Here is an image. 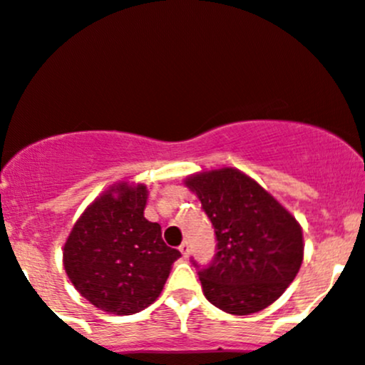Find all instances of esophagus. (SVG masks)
Returning <instances> with one entry per match:
<instances>
[{
    "instance_id": "1",
    "label": "esophagus",
    "mask_w": 365,
    "mask_h": 365,
    "mask_svg": "<svg viewBox=\"0 0 365 365\" xmlns=\"http://www.w3.org/2000/svg\"><path fill=\"white\" fill-rule=\"evenodd\" d=\"M180 253L183 255V258H187V256L190 255V242L189 241H183L182 244H180Z\"/></svg>"
}]
</instances>
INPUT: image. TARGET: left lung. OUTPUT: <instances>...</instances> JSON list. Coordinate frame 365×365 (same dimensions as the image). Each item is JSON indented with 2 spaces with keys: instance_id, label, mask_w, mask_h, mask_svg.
Returning a JSON list of instances; mask_svg holds the SVG:
<instances>
[{
  "instance_id": "left-lung-1",
  "label": "left lung",
  "mask_w": 365,
  "mask_h": 365,
  "mask_svg": "<svg viewBox=\"0 0 365 365\" xmlns=\"http://www.w3.org/2000/svg\"><path fill=\"white\" fill-rule=\"evenodd\" d=\"M215 228L216 255L201 267L204 296L220 310L250 315L275 302L303 262L294 216L241 171L223 168L187 180Z\"/></svg>"
}]
</instances>
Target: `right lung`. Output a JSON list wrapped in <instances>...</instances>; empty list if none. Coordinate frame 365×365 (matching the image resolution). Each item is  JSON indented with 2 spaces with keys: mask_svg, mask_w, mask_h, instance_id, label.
Here are the masks:
<instances>
[{
  "mask_svg": "<svg viewBox=\"0 0 365 365\" xmlns=\"http://www.w3.org/2000/svg\"><path fill=\"white\" fill-rule=\"evenodd\" d=\"M143 185L112 187L81 215L63 246V267L91 305L114 315L143 310L161 294L180 251L143 216Z\"/></svg>",
  "mask_w": 365,
  "mask_h": 365,
  "instance_id": "1",
  "label": "right lung"
}]
</instances>
